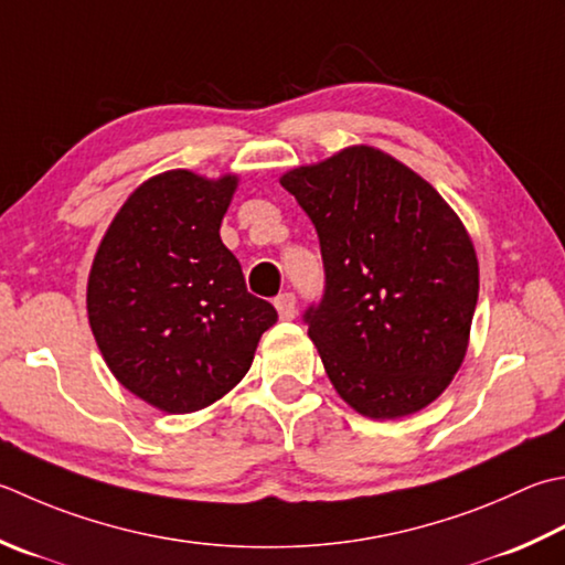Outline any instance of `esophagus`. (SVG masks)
<instances>
[{
	"instance_id": "esophagus-1",
	"label": "esophagus",
	"mask_w": 565,
	"mask_h": 565,
	"mask_svg": "<svg viewBox=\"0 0 565 565\" xmlns=\"http://www.w3.org/2000/svg\"><path fill=\"white\" fill-rule=\"evenodd\" d=\"M274 306H276V311H279L281 320H291L296 316V296L289 294V291L276 296Z\"/></svg>"
}]
</instances>
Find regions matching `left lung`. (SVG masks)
<instances>
[{
    "label": "left lung",
    "mask_w": 565,
    "mask_h": 565,
    "mask_svg": "<svg viewBox=\"0 0 565 565\" xmlns=\"http://www.w3.org/2000/svg\"><path fill=\"white\" fill-rule=\"evenodd\" d=\"M311 217L323 296L303 313L330 382L355 412L399 418L450 384L478 306L466 227L422 175L350 147L281 179Z\"/></svg>",
    "instance_id": "left-lung-1"
}]
</instances>
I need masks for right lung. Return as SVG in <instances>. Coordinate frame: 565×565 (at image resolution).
<instances>
[{
  "label": "right lung",
  "mask_w": 565,
  "mask_h": 565,
  "mask_svg": "<svg viewBox=\"0 0 565 565\" xmlns=\"http://www.w3.org/2000/svg\"><path fill=\"white\" fill-rule=\"evenodd\" d=\"M235 188V175H153L95 254L87 318L97 348L119 384L161 412L191 414L227 394L279 318L247 291L220 239Z\"/></svg>",
  "instance_id": "obj_1"
}]
</instances>
